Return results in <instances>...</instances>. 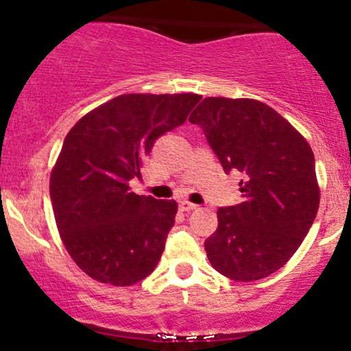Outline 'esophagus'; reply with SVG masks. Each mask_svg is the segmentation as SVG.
<instances>
[{"label": "esophagus", "instance_id": "obj_1", "mask_svg": "<svg viewBox=\"0 0 351 351\" xmlns=\"http://www.w3.org/2000/svg\"><path fill=\"white\" fill-rule=\"evenodd\" d=\"M178 208H180V211H193V209H196L198 206L193 203H189V201H180Z\"/></svg>", "mask_w": 351, "mask_h": 351}]
</instances>
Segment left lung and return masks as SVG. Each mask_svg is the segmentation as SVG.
<instances>
[{"label": "left lung", "mask_w": 351, "mask_h": 351, "mask_svg": "<svg viewBox=\"0 0 351 351\" xmlns=\"http://www.w3.org/2000/svg\"><path fill=\"white\" fill-rule=\"evenodd\" d=\"M189 122L203 128L224 171L244 175L243 203L217 209V229L204 243L209 263L236 282L271 276L289 263L317 216L312 148L256 99L206 97Z\"/></svg>", "instance_id": "obj_1"}]
</instances>
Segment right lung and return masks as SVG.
Here are the masks:
<instances>
[{
    "mask_svg": "<svg viewBox=\"0 0 351 351\" xmlns=\"http://www.w3.org/2000/svg\"><path fill=\"white\" fill-rule=\"evenodd\" d=\"M198 94H123L95 107L66 135L49 191L60 239L102 284L150 276L175 224V199L138 196L130 180L160 135L186 120Z\"/></svg>",
    "mask_w": 351,
    "mask_h": 351,
    "instance_id": "right-lung-1",
    "label": "right lung"
}]
</instances>
